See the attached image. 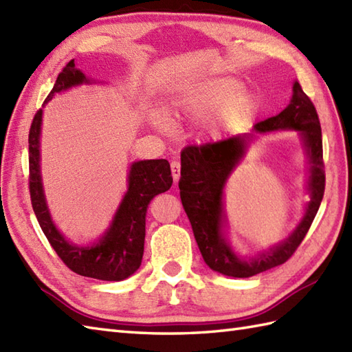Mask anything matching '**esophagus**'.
<instances>
[{"mask_svg": "<svg viewBox=\"0 0 352 352\" xmlns=\"http://www.w3.org/2000/svg\"><path fill=\"white\" fill-rule=\"evenodd\" d=\"M170 170H173L174 182L177 183L178 178H179V173H182V163H179L178 160H173V162H170Z\"/></svg>", "mask_w": 352, "mask_h": 352, "instance_id": "34e87169", "label": "esophagus"}]
</instances>
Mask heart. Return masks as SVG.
<instances>
[{"label":"heart","mask_w":352,"mask_h":352,"mask_svg":"<svg viewBox=\"0 0 352 352\" xmlns=\"http://www.w3.org/2000/svg\"><path fill=\"white\" fill-rule=\"evenodd\" d=\"M236 87H239V84L232 79H211L202 85L196 97H193V100L189 102L190 109H193L195 112L206 111L210 106L225 100L226 97H229L235 91ZM250 102V97L246 93L234 94L225 103V116H240V113L249 109ZM216 126V122H213V127Z\"/></svg>","instance_id":"1"}]
</instances>
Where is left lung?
I'll return each mask as SVG.
<instances>
[{"label": "left lung", "mask_w": 352, "mask_h": 352, "mask_svg": "<svg viewBox=\"0 0 352 352\" xmlns=\"http://www.w3.org/2000/svg\"><path fill=\"white\" fill-rule=\"evenodd\" d=\"M255 130L259 133L297 130L303 139L310 165L307 183L310 202L303 220L289 239L261 253L258 258L241 259L236 256L222 230L225 219L223 187L228 177L246 153L253 135H235L217 142L187 145L182 151L179 198L190 220L195 240L206 264L214 272L231 277H250L287 263L312 225L325 189L320 118L298 80L292 84V99L287 108L276 117L259 121L255 124Z\"/></svg>", "instance_id": "8db88e82"}]
</instances>
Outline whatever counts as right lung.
<instances>
[{
  "instance_id": "right-lung-1",
  "label": "right lung",
  "mask_w": 352,
  "mask_h": 352,
  "mask_svg": "<svg viewBox=\"0 0 352 352\" xmlns=\"http://www.w3.org/2000/svg\"><path fill=\"white\" fill-rule=\"evenodd\" d=\"M89 80L75 67V60L69 61L60 72L52 91L45 104L52 97ZM42 113L38 109L31 122L28 135L30 150V195L38 225L47 241L72 272L79 276L99 280L118 282L132 276L142 263L145 240V216L148 204L154 196L169 190L173 186L169 162L165 159L141 160L130 166L129 187L108 231L93 246H75L56 230L46 206L42 175H40V127Z\"/></svg>"
}]
</instances>
